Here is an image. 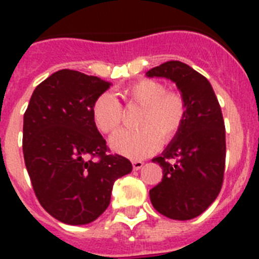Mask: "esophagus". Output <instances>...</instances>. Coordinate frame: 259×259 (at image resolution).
<instances>
[{
  "mask_svg": "<svg viewBox=\"0 0 259 259\" xmlns=\"http://www.w3.org/2000/svg\"><path fill=\"white\" fill-rule=\"evenodd\" d=\"M144 166V161L141 160H134L133 161V169L134 170H140Z\"/></svg>",
  "mask_w": 259,
  "mask_h": 259,
  "instance_id": "34e87169",
  "label": "esophagus"
}]
</instances>
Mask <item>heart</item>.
Returning <instances> with one entry per match:
<instances>
[{
	"label": "heart",
	"mask_w": 259,
	"mask_h": 259,
	"mask_svg": "<svg viewBox=\"0 0 259 259\" xmlns=\"http://www.w3.org/2000/svg\"><path fill=\"white\" fill-rule=\"evenodd\" d=\"M123 97L130 103L144 107L138 126L141 129H121L110 138V148L115 153L129 158H142L160 148L162 141H170L185 121L187 103L177 91L154 79H141L123 90ZM94 125L102 133H111L122 119V107L113 94L103 93L91 107Z\"/></svg>",
	"instance_id": "b5f03b06"
}]
</instances>
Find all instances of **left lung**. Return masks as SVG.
Listing matches in <instances>:
<instances>
[{"label":"left lung","mask_w":259,"mask_h":259,"mask_svg":"<svg viewBox=\"0 0 259 259\" xmlns=\"http://www.w3.org/2000/svg\"><path fill=\"white\" fill-rule=\"evenodd\" d=\"M146 76L176 83L187 103L180 132L152 160L162 168V180L149 191L150 201L164 217L189 221L204 212L221 192L226 161L221 106L208 80L188 64L166 62Z\"/></svg>","instance_id":"left-lung-1"}]
</instances>
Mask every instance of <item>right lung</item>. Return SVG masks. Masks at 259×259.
Here are the masks:
<instances>
[{
  "mask_svg": "<svg viewBox=\"0 0 259 259\" xmlns=\"http://www.w3.org/2000/svg\"><path fill=\"white\" fill-rule=\"evenodd\" d=\"M110 86L98 76L60 70L34 89L24 114L22 153L33 191L42 208L66 225L101 217L115 180L133 168L127 158L106 154L91 117L94 101Z\"/></svg>",
  "mask_w": 259,
  "mask_h": 259,
  "instance_id": "right-lung-1",
  "label": "right lung"
}]
</instances>
